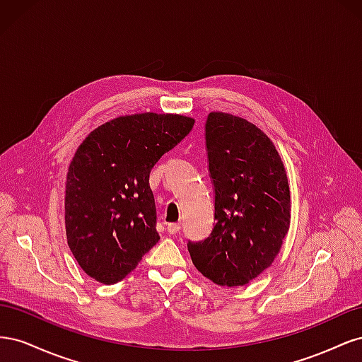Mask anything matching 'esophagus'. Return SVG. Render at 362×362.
I'll return each instance as SVG.
<instances>
[{
    "label": "esophagus",
    "instance_id": "1",
    "mask_svg": "<svg viewBox=\"0 0 362 362\" xmlns=\"http://www.w3.org/2000/svg\"><path fill=\"white\" fill-rule=\"evenodd\" d=\"M181 229V225L180 223H169L168 225V233L169 234H177Z\"/></svg>",
    "mask_w": 362,
    "mask_h": 362
}]
</instances>
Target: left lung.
<instances>
[{
    "mask_svg": "<svg viewBox=\"0 0 362 362\" xmlns=\"http://www.w3.org/2000/svg\"><path fill=\"white\" fill-rule=\"evenodd\" d=\"M205 140L216 223L210 237L187 247L205 278L217 286H246L272 266L288 233L287 170L273 141L240 116L211 112Z\"/></svg>",
    "mask_w": 362,
    "mask_h": 362,
    "instance_id": "obj_1",
    "label": "left lung"
}]
</instances>
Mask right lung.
Returning <instances> with one entry per match:
<instances>
[{"instance_id": "1", "label": "right lung", "mask_w": 362, "mask_h": 362, "mask_svg": "<svg viewBox=\"0 0 362 362\" xmlns=\"http://www.w3.org/2000/svg\"><path fill=\"white\" fill-rule=\"evenodd\" d=\"M193 125L182 115H125L95 128L75 151L64 226L72 255L95 281H122L160 240L149 173Z\"/></svg>"}]
</instances>
